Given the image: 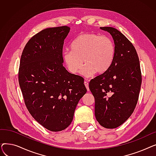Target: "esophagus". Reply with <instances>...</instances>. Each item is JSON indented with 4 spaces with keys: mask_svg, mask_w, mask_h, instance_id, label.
<instances>
[{
    "mask_svg": "<svg viewBox=\"0 0 156 156\" xmlns=\"http://www.w3.org/2000/svg\"><path fill=\"white\" fill-rule=\"evenodd\" d=\"M84 84H85V87H86V88L87 89V90L89 91V87H88V81H85Z\"/></svg>",
    "mask_w": 156,
    "mask_h": 156,
    "instance_id": "esophagus-1",
    "label": "esophagus"
}]
</instances>
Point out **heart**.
Listing matches in <instances>:
<instances>
[{
    "label": "heart",
    "instance_id": "obj_1",
    "mask_svg": "<svg viewBox=\"0 0 156 156\" xmlns=\"http://www.w3.org/2000/svg\"><path fill=\"white\" fill-rule=\"evenodd\" d=\"M115 54V44L110 37L85 33L74 40L71 50L64 51L63 58L73 74L80 73L84 63L82 74L90 76L95 72L102 74L107 71L114 61Z\"/></svg>",
    "mask_w": 156,
    "mask_h": 156
}]
</instances>
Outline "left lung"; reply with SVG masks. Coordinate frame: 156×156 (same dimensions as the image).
<instances>
[{"instance_id":"obj_1","label":"left lung","mask_w":156,"mask_h":156,"mask_svg":"<svg viewBox=\"0 0 156 156\" xmlns=\"http://www.w3.org/2000/svg\"><path fill=\"white\" fill-rule=\"evenodd\" d=\"M112 35L116 47L109 69L92 79L90 90L95 98V116L106 128L121 125L133 112L142 83L140 61L135 48L117 29L101 27Z\"/></svg>"}]
</instances>
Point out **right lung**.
Instances as JSON below:
<instances>
[{"label":"right lung","mask_w":156,"mask_h":156,"mask_svg":"<svg viewBox=\"0 0 156 156\" xmlns=\"http://www.w3.org/2000/svg\"><path fill=\"white\" fill-rule=\"evenodd\" d=\"M70 28H46L32 37L21 54L19 84L27 108L51 132L68 127L76 105L87 92L84 79L63 66L64 41Z\"/></svg>","instance_id":"1"}]
</instances>
